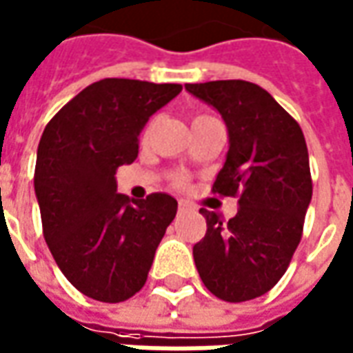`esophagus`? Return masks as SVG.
Segmentation results:
<instances>
[{
    "instance_id": "1",
    "label": "esophagus",
    "mask_w": 353,
    "mask_h": 353,
    "mask_svg": "<svg viewBox=\"0 0 353 353\" xmlns=\"http://www.w3.org/2000/svg\"><path fill=\"white\" fill-rule=\"evenodd\" d=\"M187 203H183V201H179V205H177V210H179V212H185L187 210Z\"/></svg>"
}]
</instances>
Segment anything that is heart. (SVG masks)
Listing matches in <instances>:
<instances>
[{
	"instance_id": "b5f03b06",
	"label": "heart",
	"mask_w": 353,
	"mask_h": 353,
	"mask_svg": "<svg viewBox=\"0 0 353 353\" xmlns=\"http://www.w3.org/2000/svg\"><path fill=\"white\" fill-rule=\"evenodd\" d=\"M203 117H208V116H196L195 119H193V121H196V119H203ZM148 131H150V125L146 127V133H148ZM176 183H177V185H183V177H177Z\"/></svg>"
}]
</instances>
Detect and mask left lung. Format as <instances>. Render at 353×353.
Returning <instances> with one entry per match:
<instances>
[{
    "mask_svg": "<svg viewBox=\"0 0 353 353\" xmlns=\"http://www.w3.org/2000/svg\"><path fill=\"white\" fill-rule=\"evenodd\" d=\"M185 88L226 121L230 148L212 193L237 196L239 205L228 222L201 208L207 234L193 247L196 270L210 294L230 303L249 301L276 286L301 241L313 195L305 137L255 83L210 81Z\"/></svg>",
    "mask_w": 353,
    "mask_h": 353,
    "instance_id": "obj_1",
    "label": "left lung"
}]
</instances>
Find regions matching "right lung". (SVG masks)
<instances>
[{"label":"right lung","mask_w":353,"mask_h":353,"mask_svg":"<svg viewBox=\"0 0 353 353\" xmlns=\"http://www.w3.org/2000/svg\"><path fill=\"white\" fill-rule=\"evenodd\" d=\"M181 85L102 79L69 100L46 125L36 154L34 191L42 232L59 270L104 303L145 286L158 243L176 218L177 201L117 193L116 172L139 154L148 117Z\"/></svg>","instance_id":"right-lung-1"}]
</instances>
